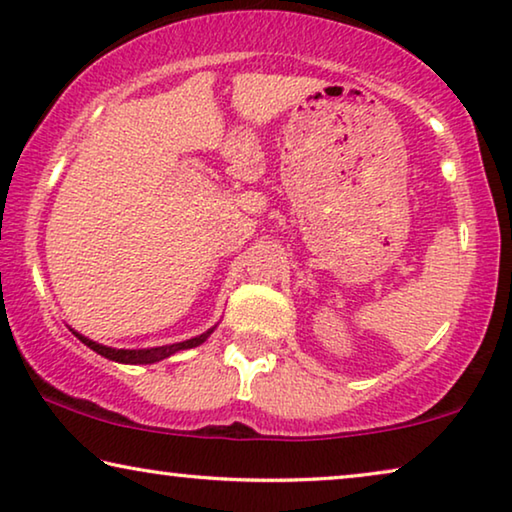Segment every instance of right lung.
<instances>
[{
  "label": "right lung",
  "instance_id": "1",
  "mask_svg": "<svg viewBox=\"0 0 512 512\" xmlns=\"http://www.w3.org/2000/svg\"><path fill=\"white\" fill-rule=\"evenodd\" d=\"M210 332L190 338V341H183V343H174V345H164V348H153V350H116V348H107V345H100L96 341H89V338H84L80 334H75L77 338L84 345H89L91 350H96L98 355L107 357V359H114V361H121V364H153V361H160V359H167L169 355H174L178 350H187V348H196V345H201L206 341Z\"/></svg>",
  "mask_w": 512,
  "mask_h": 512
}]
</instances>
